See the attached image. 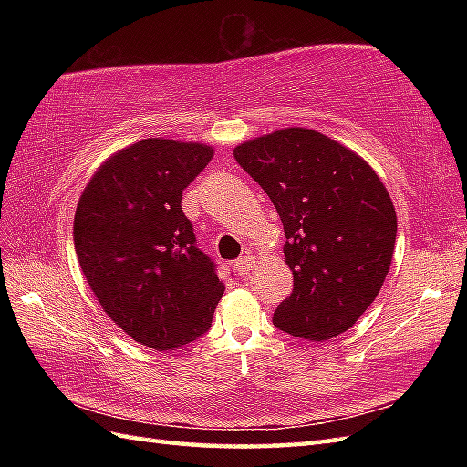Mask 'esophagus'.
Instances as JSON below:
<instances>
[{
	"instance_id": "esophagus-1",
	"label": "esophagus",
	"mask_w": 467,
	"mask_h": 467,
	"mask_svg": "<svg viewBox=\"0 0 467 467\" xmlns=\"http://www.w3.org/2000/svg\"><path fill=\"white\" fill-rule=\"evenodd\" d=\"M254 263H256V261H254V256L246 253L244 256H241L239 261H236L234 269H236V273H239L241 276H244V275H249V273L254 269Z\"/></svg>"
}]
</instances>
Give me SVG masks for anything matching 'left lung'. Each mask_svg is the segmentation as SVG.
I'll use <instances>...</instances> for the list:
<instances>
[{"label":"left lung","mask_w":467,"mask_h":467,"mask_svg":"<svg viewBox=\"0 0 467 467\" xmlns=\"http://www.w3.org/2000/svg\"><path fill=\"white\" fill-rule=\"evenodd\" d=\"M269 194L285 228L293 293L273 323L309 341L345 333L389 273L398 216L381 178L363 158L311 128H283L234 148Z\"/></svg>","instance_id":"left-lung-1"}]
</instances>
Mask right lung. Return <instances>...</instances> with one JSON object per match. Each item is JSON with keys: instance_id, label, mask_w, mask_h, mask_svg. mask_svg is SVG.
<instances>
[{"instance_id": "add662e5", "label": "right lung", "mask_w": 467, "mask_h": 467, "mask_svg": "<svg viewBox=\"0 0 467 467\" xmlns=\"http://www.w3.org/2000/svg\"><path fill=\"white\" fill-rule=\"evenodd\" d=\"M214 148L171 138L114 152L78 201V263L104 313L156 351H174L208 331L224 283L196 249L182 191Z\"/></svg>"}]
</instances>
